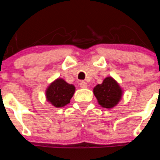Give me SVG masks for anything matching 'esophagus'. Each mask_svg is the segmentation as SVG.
Segmentation results:
<instances>
[{"label": "esophagus", "mask_w": 160, "mask_h": 160, "mask_svg": "<svg viewBox=\"0 0 160 160\" xmlns=\"http://www.w3.org/2000/svg\"><path fill=\"white\" fill-rule=\"evenodd\" d=\"M80 86L81 88H88V83L84 81H82V82H80Z\"/></svg>", "instance_id": "obj_1"}]
</instances>
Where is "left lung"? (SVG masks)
I'll list each match as a JSON object with an SVG mask.
<instances>
[{
	"instance_id": "left-lung-1",
	"label": "left lung",
	"mask_w": 160,
	"mask_h": 160,
	"mask_svg": "<svg viewBox=\"0 0 160 160\" xmlns=\"http://www.w3.org/2000/svg\"><path fill=\"white\" fill-rule=\"evenodd\" d=\"M98 102L104 108H113L121 101L123 90L119 83L111 77H108L101 84H98L93 90Z\"/></svg>"
}]
</instances>
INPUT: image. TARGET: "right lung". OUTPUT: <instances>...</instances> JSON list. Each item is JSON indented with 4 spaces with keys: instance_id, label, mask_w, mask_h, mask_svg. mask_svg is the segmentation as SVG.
<instances>
[{
    "instance_id": "right-lung-1",
    "label": "right lung",
    "mask_w": 160,
    "mask_h": 160,
    "mask_svg": "<svg viewBox=\"0 0 160 160\" xmlns=\"http://www.w3.org/2000/svg\"><path fill=\"white\" fill-rule=\"evenodd\" d=\"M75 87L63 79L57 78L52 82L46 90V101L56 108H62L70 102L75 93Z\"/></svg>"
}]
</instances>
